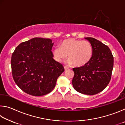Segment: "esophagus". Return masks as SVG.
I'll use <instances>...</instances> for the list:
<instances>
[{"label":"esophagus","mask_w":125,"mask_h":125,"mask_svg":"<svg viewBox=\"0 0 125 125\" xmlns=\"http://www.w3.org/2000/svg\"><path fill=\"white\" fill-rule=\"evenodd\" d=\"M64 70L65 71H67V70H68V69H69V67H67L66 66H64Z\"/></svg>","instance_id":"1"}]
</instances>
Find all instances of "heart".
Here are the masks:
<instances>
[{
	"label": "heart",
	"instance_id": "b5f03b06",
	"mask_svg": "<svg viewBox=\"0 0 125 125\" xmlns=\"http://www.w3.org/2000/svg\"><path fill=\"white\" fill-rule=\"evenodd\" d=\"M54 60L58 63L62 62L67 58V63L75 66L82 67L87 64L93 54L92 46L87 41L68 39L61 42L60 47H55L52 51Z\"/></svg>",
	"mask_w": 125,
	"mask_h": 125
}]
</instances>
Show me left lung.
Wrapping results in <instances>:
<instances>
[{"label": "left lung", "mask_w": 125, "mask_h": 125, "mask_svg": "<svg viewBox=\"0 0 125 125\" xmlns=\"http://www.w3.org/2000/svg\"><path fill=\"white\" fill-rule=\"evenodd\" d=\"M92 46L93 57L84 66L74 68L72 84L74 89L83 94L95 95L108 85L114 66V57L110 48L99 40L85 37Z\"/></svg>", "instance_id": "left-lung-1"}]
</instances>
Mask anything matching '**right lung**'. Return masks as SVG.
<instances>
[{"instance_id": "add662e5", "label": "right lung", "mask_w": 125, "mask_h": 125, "mask_svg": "<svg viewBox=\"0 0 125 125\" xmlns=\"http://www.w3.org/2000/svg\"><path fill=\"white\" fill-rule=\"evenodd\" d=\"M54 43L50 39L35 37L21 43L12 54V77L19 88L33 96L50 93L64 71L52 56Z\"/></svg>"}]
</instances>
